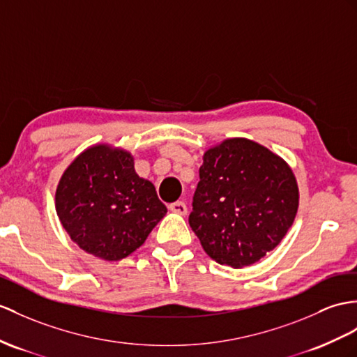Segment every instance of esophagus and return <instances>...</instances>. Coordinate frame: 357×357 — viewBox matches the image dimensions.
Instances as JSON below:
<instances>
[{
  "label": "esophagus",
  "instance_id": "1",
  "mask_svg": "<svg viewBox=\"0 0 357 357\" xmlns=\"http://www.w3.org/2000/svg\"><path fill=\"white\" fill-rule=\"evenodd\" d=\"M169 211L174 213H178V215H186L188 213V207L183 202H176V203H171L169 206Z\"/></svg>",
  "mask_w": 357,
  "mask_h": 357
}]
</instances>
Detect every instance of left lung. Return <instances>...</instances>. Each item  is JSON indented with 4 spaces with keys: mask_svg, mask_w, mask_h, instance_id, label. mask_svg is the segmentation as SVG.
Listing matches in <instances>:
<instances>
[{
    "mask_svg": "<svg viewBox=\"0 0 357 357\" xmlns=\"http://www.w3.org/2000/svg\"><path fill=\"white\" fill-rule=\"evenodd\" d=\"M297 208L298 186L286 162L234 137L204 153L189 225L213 260L242 268L280 244Z\"/></svg>",
    "mask_w": 357,
    "mask_h": 357,
    "instance_id": "obj_1",
    "label": "left lung"
}]
</instances>
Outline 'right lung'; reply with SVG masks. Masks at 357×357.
Listing matches in <instances>:
<instances>
[{"label": "right lung", "instance_id": "obj_1", "mask_svg": "<svg viewBox=\"0 0 357 357\" xmlns=\"http://www.w3.org/2000/svg\"><path fill=\"white\" fill-rule=\"evenodd\" d=\"M56 212L78 247L113 262L144 244L167 207L151 181L135 172L132 154L95 145L63 172Z\"/></svg>", "mask_w": 357, "mask_h": 357}]
</instances>
